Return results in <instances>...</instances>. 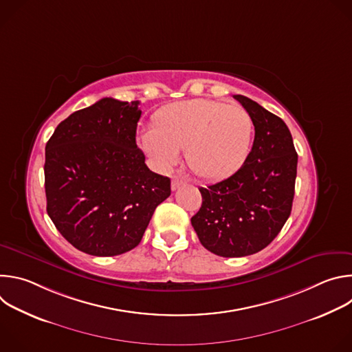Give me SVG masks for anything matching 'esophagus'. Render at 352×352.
Listing matches in <instances>:
<instances>
[{
    "instance_id": "esophagus-1",
    "label": "esophagus",
    "mask_w": 352,
    "mask_h": 352,
    "mask_svg": "<svg viewBox=\"0 0 352 352\" xmlns=\"http://www.w3.org/2000/svg\"><path fill=\"white\" fill-rule=\"evenodd\" d=\"M185 184V179H182V178H178V177H174L173 178V181H171V189L173 190H175L177 188H179L181 185H184Z\"/></svg>"
}]
</instances>
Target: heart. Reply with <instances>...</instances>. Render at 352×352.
Returning <instances> with one entry per match:
<instances>
[{
  "instance_id": "b5f03b06",
  "label": "heart",
  "mask_w": 352,
  "mask_h": 352,
  "mask_svg": "<svg viewBox=\"0 0 352 352\" xmlns=\"http://www.w3.org/2000/svg\"><path fill=\"white\" fill-rule=\"evenodd\" d=\"M252 135L254 120L243 107L213 98H192L159 111L155 128L143 131L139 142L160 170L175 166L179 150H185L195 175L221 179L243 164Z\"/></svg>"
}]
</instances>
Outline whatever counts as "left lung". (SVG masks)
<instances>
[{
    "label": "left lung",
    "instance_id": "left-lung-1",
    "mask_svg": "<svg viewBox=\"0 0 352 352\" xmlns=\"http://www.w3.org/2000/svg\"><path fill=\"white\" fill-rule=\"evenodd\" d=\"M234 98L254 120L252 150L235 174L199 188L202 206L190 219L200 243L223 258L254 255L277 236L291 214L298 164L285 122L254 100Z\"/></svg>",
    "mask_w": 352,
    "mask_h": 352
}]
</instances>
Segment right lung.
I'll list each match as a JSON object with an SVG mask.
<instances>
[{
  "mask_svg": "<svg viewBox=\"0 0 352 352\" xmlns=\"http://www.w3.org/2000/svg\"><path fill=\"white\" fill-rule=\"evenodd\" d=\"M139 102L104 97L64 120L45 144L47 213L61 235L93 256L139 245L168 177L150 171L136 146Z\"/></svg>",
  "mask_w": 352,
  "mask_h": 352,
  "instance_id": "add662e5",
  "label": "right lung"
}]
</instances>
